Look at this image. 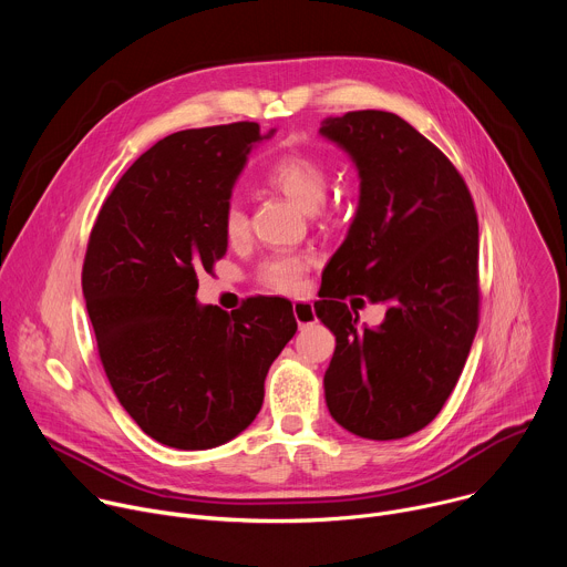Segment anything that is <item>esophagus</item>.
Returning <instances> with one entry per match:
<instances>
[{"label": "esophagus", "mask_w": 567, "mask_h": 567, "mask_svg": "<svg viewBox=\"0 0 567 567\" xmlns=\"http://www.w3.org/2000/svg\"><path fill=\"white\" fill-rule=\"evenodd\" d=\"M293 316H296L298 328H307V326H311V322L316 320V309L307 300H296L293 302Z\"/></svg>", "instance_id": "1"}]
</instances>
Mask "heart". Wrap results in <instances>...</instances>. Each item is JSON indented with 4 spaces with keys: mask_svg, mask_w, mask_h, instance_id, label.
I'll return each instance as SVG.
<instances>
[{
    "mask_svg": "<svg viewBox=\"0 0 567 567\" xmlns=\"http://www.w3.org/2000/svg\"><path fill=\"white\" fill-rule=\"evenodd\" d=\"M267 182L287 195L302 210L313 213L330 190V168L322 158L307 152H291L274 161ZM249 226L247 210L239 199H230L221 213V228L228 239L245 237ZM309 269V258L298 254H276L258 267V282L276 293H296Z\"/></svg>",
    "mask_w": 567,
    "mask_h": 567,
    "instance_id": "b5f03b06",
    "label": "heart"
}]
</instances>
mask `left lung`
<instances>
[{
	"instance_id": "obj_1",
	"label": "left lung",
	"mask_w": 567,
	"mask_h": 567,
	"mask_svg": "<svg viewBox=\"0 0 567 567\" xmlns=\"http://www.w3.org/2000/svg\"><path fill=\"white\" fill-rule=\"evenodd\" d=\"M320 134L361 177L357 217L313 305L337 337L326 401L350 433L399 440L437 417L477 332L473 197L449 156L396 114L348 112ZM346 297L383 301L386 320L359 329Z\"/></svg>"
}]
</instances>
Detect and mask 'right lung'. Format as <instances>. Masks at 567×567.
<instances>
[{"label": "right lung", "mask_w": 567, "mask_h": 567, "mask_svg": "<svg viewBox=\"0 0 567 567\" xmlns=\"http://www.w3.org/2000/svg\"><path fill=\"white\" fill-rule=\"evenodd\" d=\"M260 138L249 121L161 138L118 179L90 233L83 293L103 370L141 431L173 449H213L245 431L298 330L285 298L230 313L195 300L197 276L226 254L221 213Z\"/></svg>", "instance_id": "right-lung-1"}]
</instances>
